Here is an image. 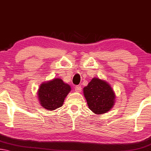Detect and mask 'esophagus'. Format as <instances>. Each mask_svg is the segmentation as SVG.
<instances>
[{
	"label": "esophagus",
	"mask_w": 151,
	"mask_h": 151,
	"mask_svg": "<svg viewBox=\"0 0 151 151\" xmlns=\"http://www.w3.org/2000/svg\"><path fill=\"white\" fill-rule=\"evenodd\" d=\"M75 90H76V92H80L81 91H82V87H81L80 86H76L75 87Z\"/></svg>",
	"instance_id": "34e87169"
}]
</instances>
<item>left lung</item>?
<instances>
[{
	"label": "left lung",
	"instance_id": "obj_1",
	"mask_svg": "<svg viewBox=\"0 0 151 151\" xmlns=\"http://www.w3.org/2000/svg\"><path fill=\"white\" fill-rule=\"evenodd\" d=\"M83 90L89 109L96 114L108 112L114 105L115 94L105 81L94 78Z\"/></svg>",
	"mask_w": 151,
	"mask_h": 151
}]
</instances>
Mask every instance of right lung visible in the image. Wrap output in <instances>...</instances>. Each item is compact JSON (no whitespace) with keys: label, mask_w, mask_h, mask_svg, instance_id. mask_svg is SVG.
I'll return each mask as SVG.
<instances>
[{"label":"right lung","mask_w":151,"mask_h":151,"mask_svg":"<svg viewBox=\"0 0 151 151\" xmlns=\"http://www.w3.org/2000/svg\"><path fill=\"white\" fill-rule=\"evenodd\" d=\"M71 91L70 86L61 79L55 78L42 83L38 91L41 106L48 111H52L63 106L64 100Z\"/></svg>","instance_id":"right-lung-1"}]
</instances>
